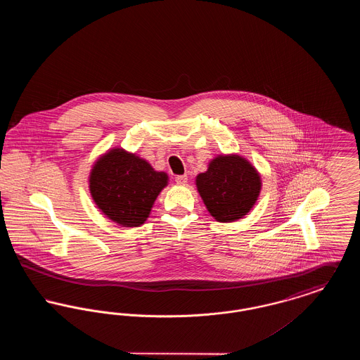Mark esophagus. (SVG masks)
I'll return each mask as SVG.
<instances>
[{
    "mask_svg": "<svg viewBox=\"0 0 360 360\" xmlns=\"http://www.w3.org/2000/svg\"><path fill=\"white\" fill-rule=\"evenodd\" d=\"M175 182L179 186H185L188 184V175H176L175 176Z\"/></svg>",
    "mask_w": 360,
    "mask_h": 360,
    "instance_id": "1",
    "label": "esophagus"
}]
</instances>
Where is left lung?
I'll use <instances>...</instances> for the list:
<instances>
[{
	"instance_id": "1",
	"label": "left lung",
	"mask_w": 360,
	"mask_h": 360,
	"mask_svg": "<svg viewBox=\"0 0 360 360\" xmlns=\"http://www.w3.org/2000/svg\"><path fill=\"white\" fill-rule=\"evenodd\" d=\"M195 185L210 216L220 223H233L255 205L262 179L245 158L217 155L207 170L197 175Z\"/></svg>"
}]
</instances>
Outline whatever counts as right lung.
<instances>
[{"label": "right lung", "mask_w": 360, "mask_h": 360, "mask_svg": "<svg viewBox=\"0 0 360 360\" xmlns=\"http://www.w3.org/2000/svg\"><path fill=\"white\" fill-rule=\"evenodd\" d=\"M167 184L166 172H155L146 159L120 147L101 155L89 175L94 204L109 220L127 228L146 223Z\"/></svg>", "instance_id": "1"}]
</instances>
